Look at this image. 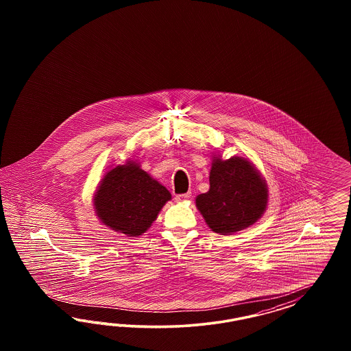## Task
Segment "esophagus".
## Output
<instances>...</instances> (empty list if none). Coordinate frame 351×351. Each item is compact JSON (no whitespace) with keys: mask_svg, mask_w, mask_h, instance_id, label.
<instances>
[{"mask_svg":"<svg viewBox=\"0 0 351 351\" xmlns=\"http://www.w3.org/2000/svg\"><path fill=\"white\" fill-rule=\"evenodd\" d=\"M191 197V193H185V194H178L176 197H175V199H176V202H184V201H186V199H189Z\"/></svg>","mask_w":351,"mask_h":351,"instance_id":"esophagus-1","label":"esophagus"}]
</instances>
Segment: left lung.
Segmentation results:
<instances>
[{"instance_id": "obj_1", "label": "left lung", "mask_w": 351, "mask_h": 351, "mask_svg": "<svg viewBox=\"0 0 351 351\" xmlns=\"http://www.w3.org/2000/svg\"><path fill=\"white\" fill-rule=\"evenodd\" d=\"M195 204L215 233L233 234L255 223L267 206V185L255 166L243 157H215L210 191Z\"/></svg>"}]
</instances>
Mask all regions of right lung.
I'll use <instances>...</instances> for the list:
<instances>
[{"label":"right lung","instance_id":"1","mask_svg":"<svg viewBox=\"0 0 351 351\" xmlns=\"http://www.w3.org/2000/svg\"><path fill=\"white\" fill-rule=\"evenodd\" d=\"M170 199V191L135 162L128 160L106 173L96 191L94 204L104 225L138 237L148 230Z\"/></svg>","mask_w":351,"mask_h":351}]
</instances>
